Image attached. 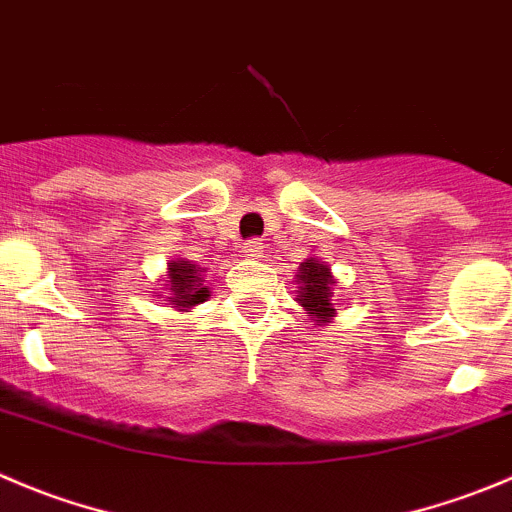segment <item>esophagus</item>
<instances>
[{
  "label": "esophagus",
  "mask_w": 512,
  "mask_h": 512,
  "mask_svg": "<svg viewBox=\"0 0 512 512\" xmlns=\"http://www.w3.org/2000/svg\"><path fill=\"white\" fill-rule=\"evenodd\" d=\"M243 256H248V259H259L261 253H264V243L259 241V238H248L246 243L241 246Z\"/></svg>",
  "instance_id": "34e87169"
}]
</instances>
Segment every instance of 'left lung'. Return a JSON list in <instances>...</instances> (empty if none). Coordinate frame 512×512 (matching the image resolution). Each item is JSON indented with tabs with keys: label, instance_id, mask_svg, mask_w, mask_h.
I'll return each instance as SVG.
<instances>
[{
	"label": "left lung",
	"instance_id": "1",
	"mask_svg": "<svg viewBox=\"0 0 512 512\" xmlns=\"http://www.w3.org/2000/svg\"><path fill=\"white\" fill-rule=\"evenodd\" d=\"M299 304L304 306L306 314L314 321H329V316H334V304H332V286L337 281L332 279V269H326L321 261L306 259L301 264L299 271Z\"/></svg>",
	"mask_w": 512,
	"mask_h": 512
}]
</instances>
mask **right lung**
Here are the masks:
<instances>
[{"label":"right lung","instance_id":"obj_1","mask_svg":"<svg viewBox=\"0 0 512 512\" xmlns=\"http://www.w3.org/2000/svg\"><path fill=\"white\" fill-rule=\"evenodd\" d=\"M168 276V301L178 309L186 311L208 299V289L201 284V274H198L196 264H191V261H173Z\"/></svg>","mask_w":512,"mask_h":512}]
</instances>
